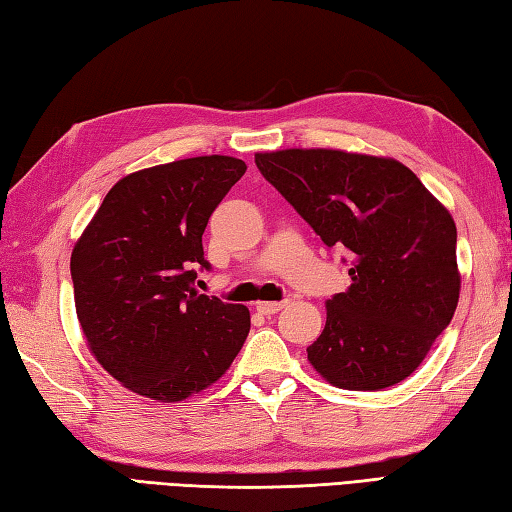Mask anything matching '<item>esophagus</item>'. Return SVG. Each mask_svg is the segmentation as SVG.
<instances>
[{
  "mask_svg": "<svg viewBox=\"0 0 512 512\" xmlns=\"http://www.w3.org/2000/svg\"><path fill=\"white\" fill-rule=\"evenodd\" d=\"M286 303L288 301H259L255 308L259 314H266V317H270V314H277L281 308H284Z\"/></svg>",
  "mask_w": 512,
  "mask_h": 512,
  "instance_id": "obj_1",
  "label": "esophagus"
}]
</instances>
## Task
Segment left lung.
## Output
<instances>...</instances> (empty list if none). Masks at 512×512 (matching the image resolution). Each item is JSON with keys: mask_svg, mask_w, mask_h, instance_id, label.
<instances>
[{"mask_svg": "<svg viewBox=\"0 0 512 512\" xmlns=\"http://www.w3.org/2000/svg\"><path fill=\"white\" fill-rule=\"evenodd\" d=\"M255 165L325 246L350 253L352 284L328 301L312 367L352 391L416 372L458 308L451 213L394 158L284 149L255 154Z\"/></svg>", "mask_w": 512, "mask_h": 512, "instance_id": "1", "label": "left lung"}]
</instances>
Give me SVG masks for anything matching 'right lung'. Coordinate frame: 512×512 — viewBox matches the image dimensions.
Returning <instances> with one entry per match:
<instances>
[{"instance_id":"obj_1","label":"right lung","mask_w":512,"mask_h":512,"mask_svg":"<svg viewBox=\"0 0 512 512\" xmlns=\"http://www.w3.org/2000/svg\"><path fill=\"white\" fill-rule=\"evenodd\" d=\"M231 156L176 160L129 173L105 195L70 259L76 317L116 380L158 402L215 383L242 350L246 306L198 295L209 270L202 233L244 176Z\"/></svg>"}]
</instances>
